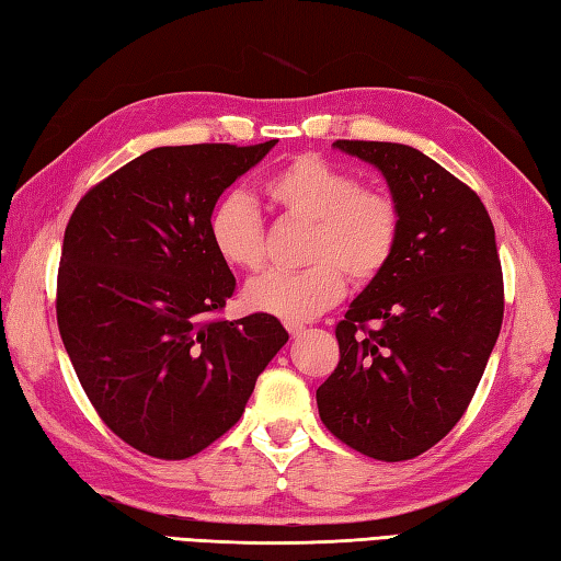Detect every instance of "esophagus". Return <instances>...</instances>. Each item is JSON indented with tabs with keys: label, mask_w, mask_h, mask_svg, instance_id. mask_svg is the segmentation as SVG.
Wrapping results in <instances>:
<instances>
[{
	"label": "esophagus",
	"mask_w": 561,
	"mask_h": 561,
	"mask_svg": "<svg viewBox=\"0 0 561 561\" xmlns=\"http://www.w3.org/2000/svg\"><path fill=\"white\" fill-rule=\"evenodd\" d=\"M287 330H289L291 337H299V335H304V332H306V328L299 325V323H287Z\"/></svg>",
	"instance_id": "1"
}]
</instances>
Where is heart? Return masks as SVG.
<instances>
[{
	"instance_id": "b5f03b06",
	"label": "heart",
	"mask_w": 561,
	"mask_h": 561,
	"mask_svg": "<svg viewBox=\"0 0 561 561\" xmlns=\"http://www.w3.org/2000/svg\"><path fill=\"white\" fill-rule=\"evenodd\" d=\"M265 195L284 217L308 224L301 248L308 267L267 272L250 282L243 294L250 311L306 323L342 299L344 274L354 284H368L396 255L402 229L398 202L316 153L284 163L267 178ZM207 229L214 253L229 267L257 272L265 265V224L245 195L224 197Z\"/></svg>"
}]
</instances>
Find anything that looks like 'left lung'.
<instances>
[{"mask_svg":"<svg viewBox=\"0 0 561 561\" xmlns=\"http://www.w3.org/2000/svg\"><path fill=\"white\" fill-rule=\"evenodd\" d=\"M376 165L400 207L390 265L335 328L340 364L316 390L342 444L398 462L438 444L478 390L504 320L490 214L474 190L420 149L337 139Z\"/></svg>","mask_w":561,"mask_h":561,"instance_id":"1","label":"left lung"}]
</instances>
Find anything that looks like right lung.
<instances>
[{"mask_svg":"<svg viewBox=\"0 0 561 561\" xmlns=\"http://www.w3.org/2000/svg\"><path fill=\"white\" fill-rule=\"evenodd\" d=\"M274 145L151 149L93 185L67 224L59 335L101 420L151 458H190L229 432L289 340L274 316L214 318L236 277L209 214Z\"/></svg>","mask_w":561,"mask_h":561,"instance_id":"obj_1","label":"right lung"}]
</instances>
